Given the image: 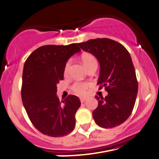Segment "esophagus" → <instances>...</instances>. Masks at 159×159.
Instances as JSON below:
<instances>
[{
    "instance_id": "obj_1",
    "label": "esophagus",
    "mask_w": 159,
    "mask_h": 159,
    "mask_svg": "<svg viewBox=\"0 0 159 159\" xmlns=\"http://www.w3.org/2000/svg\"><path fill=\"white\" fill-rule=\"evenodd\" d=\"M86 99H87V98H84V97H81V98H80V101H81V103H83L86 101Z\"/></svg>"
}]
</instances>
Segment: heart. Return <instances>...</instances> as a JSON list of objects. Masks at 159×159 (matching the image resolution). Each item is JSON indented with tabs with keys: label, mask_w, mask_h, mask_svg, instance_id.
Masks as SVG:
<instances>
[{
	"label": "heart",
	"mask_w": 159,
	"mask_h": 159,
	"mask_svg": "<svg viewBox=\"0 0 159 159\" xmlns=\"http://www.w3.org/2000/svg\"><path fill=\"white\" fill-rule=\"evenodd\" d=\"M81 61L87 70L93 65H97L96 58H95L94 55L90 54V53H84L81 55ZM70 64H71L70 60H68L65 64L64 69V73L65 75H67ZM90 85V83H88V82H75L72 86V89L75 94L78 95H84L86 94L88 87Z\"/></svg>",
	"instance_id": "b5f03b06"
}]
</instances>
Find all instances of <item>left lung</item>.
Returning <instances> with one entry per match:
<instances>
[{"label": "left lung", "instance_id": "left-lung-1", "mask_svg": "<svg viewBox=\"0 0 159 159\" xmlns=\"http://www.w3.org/2000/svg\"><path fill=\"white\" fill-rule=\"evenodd\" d=\"M78 45L98 60L97 84L108 93L105 98L95 95L98 102L93 112L95 123L103 128L117 127L129 117L136 100L138 81L130 55L123 45L109 38L90 39Z\"/></svg>", "mask_w": 159, "mask_h": 159}]
</instances>
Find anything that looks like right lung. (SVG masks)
I'll return each mask as SVG.
<instances>
[{
  "label": "right lung",
  "instance_id": "right-lung-1",
  "mask_svg": "<svg viewBox=\"0 0 159 159\" xmlns=\"http://www.w3.org/2000/svg\"><path fill=\"white\" fill-rule=\"evenodd\" d=\"M81 49L76 43L45 45L32 52L24 66L21 98L28 117L41 133L62 137L73 130L81 106L77 96L69 95L60 102L57 84L64 79L65 64Z\"/></svg>",
  "mask_w": 159,
  "mask_h": 159
}]
</instances>
